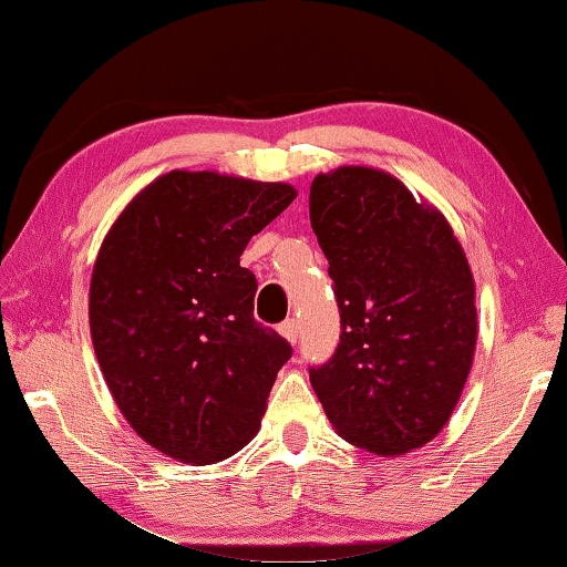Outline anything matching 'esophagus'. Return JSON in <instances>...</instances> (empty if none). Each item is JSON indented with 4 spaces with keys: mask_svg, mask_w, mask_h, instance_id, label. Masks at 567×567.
Masks as SVG:
<instances>
[{
    "mask_svg": "<svg viewBox=\"0 0 567 567\" xmlns=\"http://www.w3.org/2000/svg\"><path fill=\"white\" fill-rule=\"evenodd\" d=\"M278 333H281L289 343H296L299 341V321L286 319L281 326H278Z\"/></svg>",
    "mask_w": 567,
    "mask_h": 567,
    "instance_id": "1",
    "label": "esophagus"
}]
</instances>
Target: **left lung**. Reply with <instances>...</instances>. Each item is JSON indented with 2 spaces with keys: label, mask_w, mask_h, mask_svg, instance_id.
<instances>
[{
  "label": "left lung",
  "mask_w": 567,
  "mask_h": 567,
  "mask_svg": "<svg viewBox=\"0 0 567 567\" xmlns=\"http://www.w3.org/2000/svg\"><path fill=\"white\" fill-rule=\"evenodd\" d=\"M313 234L329 258L341 339L311 365L336 433L399 455L449 423L471 373L475 284L445 216L399 178L341 166L311 184Z\"/></svg>",
  "instance_id": "obj_1"
}]
</instances>
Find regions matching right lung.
Segmentation results:
<instances>
[{"instance_id": "add662e5", "label": "right lung", "mask_w": 567, "mask_h": 567, "mask_svg": "<svg viewBox=\"0 0 567 567\" xmlns=\"http://www.w3.org/2000/svg\"><path fill=\"white\" fill-rule=\"evenodd\" d=\"M289 184L168 172L134 196L99 248L89 326L118 411L168 458L208 465L258 433L291 343L254 319L251 236Z\"/></svg>"}]
</instances>
